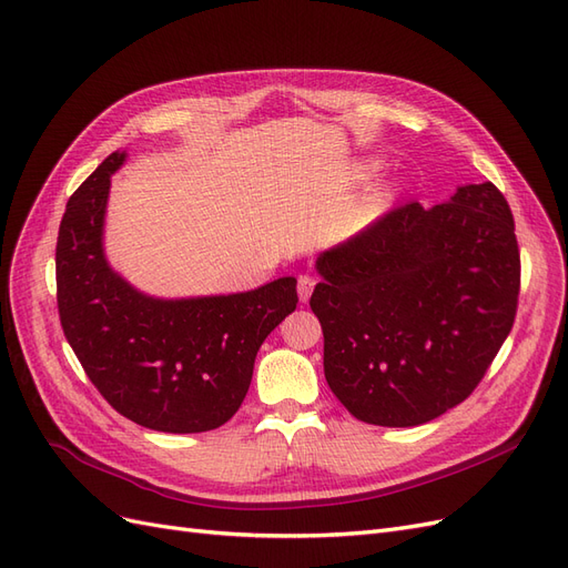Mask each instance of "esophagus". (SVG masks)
Returning <instances> with one entry per match:
<instances>
[{
    "label": "esophagus",
    "instance_id": "1",
    "mask_svg": "<svg viewBox=\"0 0 568 568\" xmlns=\"http://www.w3.org/2000/svg\"><path fill=\"white\" fill-rule=\"evenodd\" d=\"M315 277H311V274H301L298 277V298L301 303H307L313 296V288H315Z\"/></svg>",
    "mask_w": 568,
    "mask_h": 568
}]
</instances>
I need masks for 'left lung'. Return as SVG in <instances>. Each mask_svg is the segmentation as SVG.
I'll use <instances>...</instances> for the list:
<instances>
[{"mask_svg":"<svg viewBox=\"0 0 568 568\" xmlns=\"http://www.w3.org/2000/svg\"><path fill=\"white\" fill-rule=\"evenodd\" d=\"M315 267L326 384L376 426H419L469 398L517 315L519 246L493 182L434 209L409 201Z\"/></svg>","mask_w":568,"mask_h":568,"instance_id":"obj_1","label":"left lung"}]
</instances>
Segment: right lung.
I'll return each instance as SVG.
<instances>
[{
  "label": "right lung",
  "mask_w": 568,
  "mask_h": 568,
  "mask_svg": "<svg viewBox=\"0 0 568 568\" xmlns=\"http://www.w3.org/2000/svg\"><path fill=\"white\" fill-rule=\"evenodd\" d=\"M115 151L68 199L57 242L63 334L109 405L163 434L217 428L242 407L255 355L296 311V277L242 294L156 298L111 267L104 222Z\"/></svg>",
  "instance_id": "obj_1"
}]
</instances>
